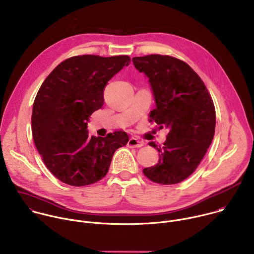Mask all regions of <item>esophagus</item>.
Wrapping results in <instances>:
<instances>
[{"mask_svg": "<svg viewBox=\"0 0 254 254\" xmlns=\"http://www.w3.org/2000/svg\"><path fill=\"white\" fill-rule=\"evenodd\" d=\"M127 146H128L129 148H140V147L143 146V142L140 141V140H138V139L135 138V137H130V138L128 139V141H127Z\"/></svg>", "mask_w": 254, "mask_h": 254, "instance_id": "1", "label": "esophagus"}]
</instances>
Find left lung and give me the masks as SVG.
<instances>
[{"label": "left lung", "instance_id": "obj_1", "mask_svg": "<svg viewBox=\"0 0 254 254\" xmlns=\"http://www.w3.org/2000/svg\"><path fill=\"white\" fill-rule=\"evenodd\" d=\"M134 67L149 78L156 101L150 122L169 129L163 147L150 146L160 153L156 166L143 174L158 184L182 182L196 170L212 142L215 107L208 89L184 61L168 55L133 57Z\"/></svg>", "mask_w": 254, "mask_h": 254}]
</instances>
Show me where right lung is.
Masks as SVG:
<instances>
[{
	"label": "right lung",
	"instance_id": "1",
	"mask_svg": "<svg viewBox=\"0 0 254 254\" xmlns=\"http://www.w3.org/2000/svg\"><path fill=\"white\" fill-rule=\"evenodd\" d=\"M129 62L127 55L73 56L42 83L33 103L32 134L45 166L61 182L76 187L98 182L115 152L127 143L122 130L90 136L87 122L103 105L107 82Z\"/></svg>",
	"mask_w": 254,
	"mask_h": 254
}]
</instances>
